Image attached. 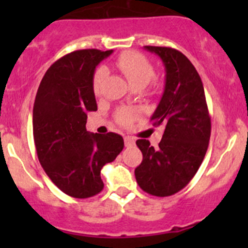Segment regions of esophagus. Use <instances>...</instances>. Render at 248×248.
Here are the masks:
<instances>
[{
	"label": "esophagus",
	"mask_w": 248,
	"mask_h": 248,
	"mask_svg": "<svg viewBox=\"0 0 248 248\" xmlns=\"http://www.w3.org/2000/svg\"><path fill=\"white\" fill-rule=\"evenodd\" d=\"M124 145H126L127 147L129 146H133L134 144H136V140H134L133 137H129V136H126L124 137Z\"/></svg>",
	"instance_id": "esophagus-1"
}]
</instances>
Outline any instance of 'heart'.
<instances>
[{"label": "heart", "instance_id": "heart-1", "mask_svg": "<svg viewBox=\"0 0 248 248\" xmlns=\"http://www.w3.org/2000/svg\"><path fill=\"white\" fill-rule=\"evenodd\" d=\"M115 67L124 74L127 81L133 89H142L146 86L155 76V68L151 61L142 54L137 51L122 52L115 60ZM106 78V69L99 67L92 76V90L96 94L101 91L102 82ZM138 110L133 108H122L116 111V120L122 126H129L138 117Z\"/></svg>", "mask_w": 248, "mask_h": 248}]
</instances>
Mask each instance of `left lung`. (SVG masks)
Here are the masks:
<instances>
[{"mask_svg":"<svg viewBox=\"0 0 248 248\" xmlns=\"http://www.w3.org/2000/svg\"><path fill=\"white\" fill-rule=\"evenodd\" d=\"M161 57L166 67V86L151 116L152 126L163 127L155 150L146 139L137 140L142 161L137 167V182L146 193L169 197L181 191L198 171L211 134V120L204 87L192 62L179 50L144 46Z\"/></svg>","mask_w":248,"mask_h":248,"instance_id":"1","label":"left lung"}]
</instances>
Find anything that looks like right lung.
I'll return each mask as SVG.
<instances>
[{"label":"right lung","mask_w":248,"mask_h":248,"mask_svg":"<svg viewBox=\"0 0 248 248\" xmlns=\"http://www.w3.org/2000/svg\"><path fill=\"white\" fill-rule=\"evenodd\" d=\"M112 50L69 52L49 67L33 106V139L44 171L63 193L90 198L103 189L101 170L124 149L116 133L86 131L87 112L96 111L92 76Z\"/></svg>","instance_id":"1"}]
</instances>
